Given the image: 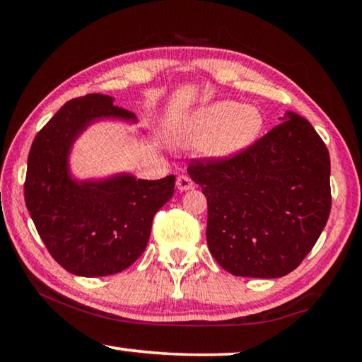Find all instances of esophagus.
I'll return each mask as SVG.
<instances>
[{
  "instance_id": "esophagus-1",
  "label": "esophagus",
  "mask_w": 362,
  "mask_h": 362,
  "mask_svg": "<svg viewBox=\"0 0 362 362\" xmlns=\"http://www.w3.org/2000/svg\"><path fill=\"white\" fill-rule=\"evenodd\" d=\"M177 188L180 189V192H187V189H192V188H194V183H193V180L189 179V177H187V175H179L177 177Z\"/></svg>"
}]
</instances>
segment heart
I'll return each instance as SVG.
<instances>
[{
	"instance_id": "1",
	"label": "heart",
	"mask_w": 362,
	"mask_h": 362,
	"mask_svg": "<svg viewBox=\"0 0 362 362\" xmlns=\"http://www.w3.org/2000/svg\"><path fill=\"white\" fill-rule=\"evenodd\" d=\"M263 119L259 110L223 100L201 108L180 131L183 144H198L209 136L206 153L216 159L238 155L255 142Z\"/></svg>"
}]
</instances>
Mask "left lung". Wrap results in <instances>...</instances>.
<instances>
[{"instance_id": "8db88e82", "label": "left lung", "mask_w": 362, "mask_h": 362, "mask_svg": "<svg viewBox=\"0 0 362 362\" xmlns=\"http://www.w3.org/2000/svg\"><path fill=\"white\" fill-rule=\"evenodd\" d=\"M283 119L235 156L188 166L207 199V246L235 276H286L327 223V146L302 116L287 112Z\"/></svg>"}]
</instances>
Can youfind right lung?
<instances>
[{
    "mask_svg": "<svg viewBox=\"0 0 362 362\" xmlns=\"http://www.w3.org/2000/svg\"><path fill=\"white\" fill-rule=\"evenodd\" d=\"M102 118L137 121L129 110L113 105L110 95L69 100L36 134L23 185L27 209L49 254L66 272L86 278L119 273L142 255L153 217L173 198L175 187V175L73 180L71 145L90 122Z\"/></svg>",
    "mask_w": 362,
    "mask_h": 362,
    "instance_id": "obj_1",
    "label": "right lung"
}]
</instances>
